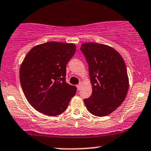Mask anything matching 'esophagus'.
Here are the masks:
<instances>
[{
  "label": "esophagus",
  "instance_id": "esophagus-1",
  "mask_svg": "<svg viewBox=\"0 0 151 151\" xmlns=\"http://www.w3.org/2000/svg\"><path fill=\"white\" fill-rule=\"evenodd\" d=\"M82 85H83V83H82V82H80V83H79V84H78V85H77V89H78V90H80V89H81V88L82 87Z\"/></svg>",
  "mask_w": 151,
  "mask_h": 151
}]
</instances>
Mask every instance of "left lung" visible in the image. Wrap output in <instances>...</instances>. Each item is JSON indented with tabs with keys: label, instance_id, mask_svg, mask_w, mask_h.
<instances>
[{
	"label": "left lung",
	"instance_id": "left-lung-1",
	"mask_svg": "<svg viewBox=\"0 0 151 151\" xmlns=\"http://www.w3.org/2000/svg\"><path fill=\"white\" fill-rule=\"evenodd\" d=\"M89 65L92 93L84 99L88 111L96 116L111 114L124 102L129 87L126 64L111 47L96 42L81 45Z\"/></svg>",
	"mask_w": 151,
	"mask_h": 151
}]
</instances>
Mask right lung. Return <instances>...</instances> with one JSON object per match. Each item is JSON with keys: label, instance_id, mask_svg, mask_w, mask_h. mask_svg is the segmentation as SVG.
Wrapping results in <instances>:
<instances>
[{"label": "right lung", "instance_id": "right-lung-1", "mask_svg": "<svg viewBox=\"0 0 151 151\" xmlns=\"http://www.w3.org/2000/svg\"><path fill=\"white\" fill-rule=\"evenodd\" d=\"M76 51L74 43L49 42L35 45L20 67V81L27 101L43 114L66 110L77 88L65 81L66 65Z\"/></svg>", "mask_w": 151, "mask_h": 151}]
</instances>
